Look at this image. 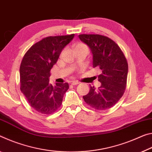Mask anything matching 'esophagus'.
<instances>
[{
    "mask_svg": "<svg viewBox=\"0 0 152 152\" xmlns=\"http://www.w3.org/2000/svg\"><path fill=\"white\" fill-rule=\"evenodd\" d=\"M79 83L77 81H71V84L73 86H75V85H77V84H79Z\"/></svg>",
    "mask_w": 152,
    "mask_h": 152,
    "instance_id": "esophagus-1",
    "label": "esophagus"
}]
</instances>
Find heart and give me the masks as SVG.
Here are the masks:
<instances>
[{
	"label": "heart",
	"instance_id": "1",
	"mask_svg": "<svg viewBox=\"0 0 152 152\" xmlns=\"http://www.w3.org/2000/svg\"><path fill=\"white\" fill-rule=\"evenodd\" d=\"M77 49H83V50H86L88 51V46L84 43H82V42H80V43H78L77 44H76V46H75V50H77Z\"/></svg>",
	"mask_w": 152,
	"mask_h": 152
}]
</instances>
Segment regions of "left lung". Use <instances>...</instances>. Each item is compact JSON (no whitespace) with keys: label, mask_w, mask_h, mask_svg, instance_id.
Masks as SVG:
<instances>
[{"label":"left lung","mask_w":152,"mask_h":152,"mask_svg":"<svg viewBox=\"0 0 152 152\" xmlns=\"http://www.w3.org/2000/svg\"><path fill=\"white\" fill-rule=\"evenodd\" d=\"M93 55V66L102 71L98 75L100 87L90 86L84 101L97 110L110 108L125 92L128 74V63L117 44L108 37L99 34L79 35Z\"/></svg>","instance_id":"1"}]
</instances>
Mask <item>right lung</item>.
Returning <instances> with one entry per match:
<instances>
[{
  "instance_id": "1",
  "label": "right lung",
  "mask_w": 152,
  "mask_h": 152,
  "mask_svg": "<svg viewBox=\"0 0 152 152\" xmlns=\"http://www.w3.org/2000/svg\"><path fill=\"white\" fill-rule=\"evenodd\" d=\"M75 34L49 36L34 44L25 54L20 65V89L34 110L50 114L61 107L69 86L49 83L50 70L60 54Z\"/></svg>"
}]
</instances>
